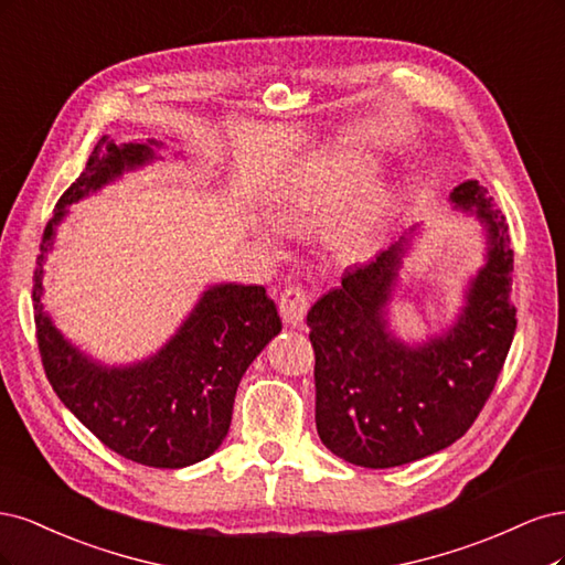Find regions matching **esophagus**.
Instances as JSON below:
<instances>
[{
    "label": "esophagus",
    "instance_id": "esophagus-1",
    "mask_svg": "<svg viewBox=\"0 0 565 565\" xmlns=\"http://www.w3.org/2000/svg\"><path fill=\"white\" fill-rule=\"evenodd\" d=\"M307 309H309V298L305 296V290L300 286H288L279 300L281 319L296 329V326L305 321Z\"/></svg>",
    "mask_w": 565,
    "mask_h": 565
}]
</instances>
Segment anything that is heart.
Returning <instances> with one entry per match:
<instances>
[{
	"label": "heart",
	"instance_id": "1",
	"mask_svg": "<svg viewBox=\"0 0 565 565\" xmlns=\"http://www.w3.org/2000/svg\"><path fill=\"white\" fill-rule=\"evenodd\" d=\"M369 171V161L354 154H333L323 157L317 167L309 171L307 180L294 185L281 204L269 211L271 221L279 225L294 223L302 211L331 213L340 209L352 192L359 188ZM392 213V190L375 180L363 188L348 209L342 211L335 225L333 239L344 250H363L369 248L382 230L387 227Z\"/></svg>",
	"mask_w": 565,
	"mask_h": 565
}]
</instances>
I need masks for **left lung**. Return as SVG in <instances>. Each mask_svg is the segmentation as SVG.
<instances>
[{
  "instance_id": "8db88e82",
  "label": "left lung",
  "mask_w": 565,
  "mask_h": 565,
  "mask_svg": "<svg viewBox=\"0 0 565 565\" xmlns=\"http://www.w3.org/2000/svg\"><path fill=\"white\" fill-rule=\"evenodd\" d=\"M450 204L481 223L486 256L446 329L406 342L390 326V302L420 225L350 267L307 312L317 356V431L344 462L387 469L458 441L475 425L512 348L514 250L504 215L479 180L455 188Z\"/></svg>"
}]
</instances>
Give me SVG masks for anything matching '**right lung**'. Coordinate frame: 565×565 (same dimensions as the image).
<instances>
[{"label": "right lung", "instance_id": "obj_1", "mask_svg": "<svg viewBox=\"0 0 565 565\" xmlns=\"http://www.w3.org/2000/svg\"><path fill=\"white\" fill-rule=\"evenodd\" d=\"M161 140L115 145L103 136L86 169L58 199L34 269V323L46 377L65 408L121 458L157 469L206 460L230 431L236 387L265 344L281 331L263 286L213 284L161 348L107 366L72 344L44 307V265L70 206L124 173L161 159Z\"/></svg>", "mask_w": 565, "mask_h": 565}]
</instances>
